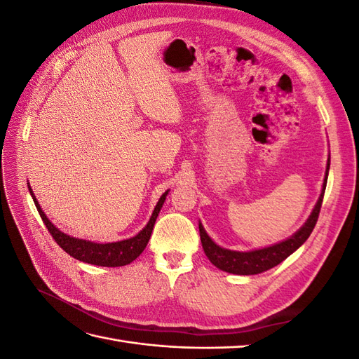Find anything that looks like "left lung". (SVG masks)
I'll use <instances>...</instances> for the list:
<instances>
[{
  "label": "left lung",
  "instance_id": "1",
  "mask_svg": "<svg viewBox=\"0 0 359 359\" xmlns=\"http://www.w3.org/2000/svg\"><path fill=\"white\" fill-rule=\"evenodd\" d=\"M330 163H331V156H328L327 170H325V178H323V184H322L320 196H319L316 205H314L313 211L310 212L309 219L295 233L286 238V240H283V241H280L273 245H268V247H262V248L248 250V252H236V250L223 248L219 244H215L211 240V236L203 229L202 223L199 222L201 243H202L206 257L210 259V262L214 266H217L222 271H226V273H229V274L255 276V274H260V273H264V271H268L271 268L277 266L278 264L283 262L286 257H289L293 252H297V250L307 241V238L313 232L314 226H316L322 201H323L325 189H327Z\"/></svg>",
  "mask_w": 359,
  "mask_h": 359
}]
</instances>
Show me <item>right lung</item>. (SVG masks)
Instances as JSON below:
<instances>
[{
    "label": "right lung",
    "mask_w": 359,
    "mask_h": 359,
    "mask_svg": "<svg viewBox=\"0 0 359 359\" xmlns=\"http://www.w3.org/2000/svg\"><path fill=\"white\" fill-rule=\"evenodd\" d=\"M28 190L32 201L36 203V208L41 217L43 223L46 224L48 231L50 232L53 240L57 241V244L72 257L81 260V262L97 265V266H124V265L132 264L136 257H139V255L144 252L149 241L158 212L161 210L163 203L166 201V196L169 194V190H166L161 194L147 226L139 233H136L132 238H127V240H123V241L103 244V243H94L88 240H81V238H74L61 232L58 227L48 219L46 214L43 212L37 198L34 196V191H32L29 186V182H28Z\"/></svg>",
    "instance_id": "right-lung-1"
}]
</instances>
